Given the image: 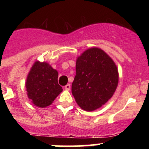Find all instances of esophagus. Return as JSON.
Returning a JSON list of instances; mask_svg holds the SVG:
<instances>
[{
    "mask_svg": "<svg viewBox=\"0 0 149 149\" xmlns=\"http://www.w3.org/2000/svg\"><path fill=\"white\" fill-rule=\"evenodd\" d=\"M65 90H70V89H71V85L69 84H67V85H65Z\"/></svg>",
    "mask_w": 149,
    "mask_h": 149,
    "instance_id": "obj_1",
    "label": "esophagus"
}]
</instances>
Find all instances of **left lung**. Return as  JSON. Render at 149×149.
<instances>
[{
  "label": "left lung",
  "instance_id": "left-lung-1",
  "mask_svg": "<svg viewBox=\"0 0 149 149\" xmlns=\"http://www.w3.org/2000/svg\"><path fill=\"white\" fill-rule=\"evenodd\" d=\"M118 84L116 65L102 49L88 48L77 57L72 93L81 109L91 112L100 108L113 95Z\"/></svg>",
  "mask_w": 149,
  "mask_h": 149
}]
</instances>
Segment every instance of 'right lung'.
<instances>
[{
	"mask_svg": "<svg viewBox=\"0 0 149 149\" xmlns=\"http://www.w3.org/2000/svg\"><path fill=\"white\" fill-rule=\"evenodd\" d=\"M58 72L47 62L36 60L30 68L26 79L27 95L31 102L41 108L53 103L62 93L58 84Z\"/></svg>",
	"mask_w": 149,
	"mask_h": 149,
	"instance_id": "1",
	"label": "right lung"
}]
</instances>
